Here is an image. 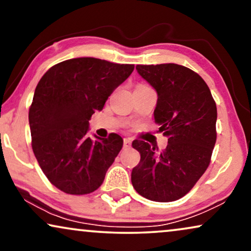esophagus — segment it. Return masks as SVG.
Returning <instances> with one entry per match:
<instances>
[{
  "mask_svg": "<svg viewBox=\"0 0 251 251\" xmlns=\"http://www.w3.org/2000/svg\"><path fill=\"white\" fill-rule=\"evenodd\" d=\"M130 146H131V139L130 138L123 139V147H125V149H128Z\"/></svg>",
  "mask_w": 251,
  "mask_h": 251,
  "instance_id": "1",
  "label": "esophagus"
}]
</instances>
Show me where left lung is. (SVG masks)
I'll use <instances>...</instances> for the list:
<instances>
[{
	"mask_svg": "<svg viewBox=\"0 0 251 251\" xmlns=\"http://www.w3.org/2000/svg\"><path fill=\"white\" fill-rule=\"evenodd\" d=\"M137 71L157 92L154 121L168 137L159 152L144 140H133L140 154L132 169V186L156 202L176 201L190 192L211 161L217 132V107L210 89L198 73L177 64L137 65Z\"/></svg>",
	"mask_w": 251,
	"mask_h": 251,
	"instance_id": "1",
	"label": "left lung"
}]
</instances>
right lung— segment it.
Segmentation results:
<instances>
[{
	"label": "right lung",
	"mask_w": 251,
	"mask_h": 251,
	"mask_svg": "<svg viewBox=\"0 0 251 251\" xmlns=\"http://www.w3.org/2000/svg\"><path fill=\"white\" fill-rule=\"evenodd\" d=\"M133 68L131 64L74 58L53 65L41 77L28 113L32 149L58 190L83 195L102 184L123 139L114 132L91 139L89 120Z\"/></svg>",
	"instance_id": "1"
}]
</instances>
